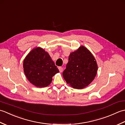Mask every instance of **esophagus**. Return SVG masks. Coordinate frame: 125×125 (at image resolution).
Returning a JSON list of instances; mask_svg holds the SVG:
<instances>
[{
    "instance_id": "1",
    "label": "esophagus",
    "mask_w": 125,
    "mask_h": 125,
    "mask_svg": "<svg viewBox=\"0 0 125 125\" xmlns=\"http://www.w3.org/2000/svg\"><path fill=\"white\" fill-rule=\"evenodd\" d=\"M58 69H59V71L60 73H62L63 71V68L62 67H58Z\"/></svg>"
}]
</instances>
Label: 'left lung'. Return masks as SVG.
<instances>
[{"mask_svg": "<svg viewBox=\"0 0 125 125\" xmlns=\"http://www.w3.org/2000/svg\"><path fill=\"white\" fill-rule=\"evenodd\" d=\"M97 71L98 65L94 55L87 48L81 46L70 54L63 77L71 87L82 89L94 80Z\"/></svg>", "mask_w": 125, "mask_h": 125, "instance_id": "8db88e82", "label": "left lung"}]
</instances>
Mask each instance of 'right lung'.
Here are the masks:
<instances>
[{
	"label": "right lung",
	"mask_w": 125,
	"mask_h": 125,
	"mask_svg": "<svg viewBox=\"0 0 125 125\" xmlns=\"http://www.w3.org/2000/svg\"><path fill=\"white\" fill-rule=\"evenodd\" d=\"M23 68L28 80L38 87L48 86L52 77L59 73L48 52L40 47L34 48L26 56Z\"/></svg>",
	"instance_id": "add662e5"
}]
</instances>
